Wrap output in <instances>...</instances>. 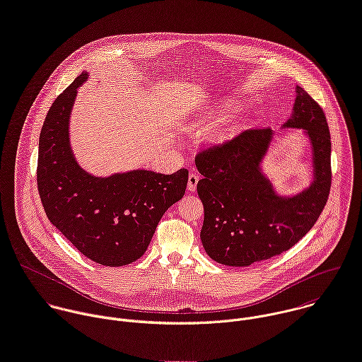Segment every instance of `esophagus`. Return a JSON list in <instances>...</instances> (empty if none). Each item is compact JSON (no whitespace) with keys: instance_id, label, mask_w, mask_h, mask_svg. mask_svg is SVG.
Here are the masks:
<instances>
[{"instance_id":"1","label":"esophagus","mask_w":362,"mask_h":362,"mask_svg":"<svg viewBox=\"0 0 362 362\" xmlns=\"http://www.w3.org/2000/svg\"><path fill=\"white\" fill-rule=\"evenodd\" d=\"M197 182H199V175L196 172H192L187 179V190L194 192L197 187Z\"/></svg>"}]
</instances>
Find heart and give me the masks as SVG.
I'll list each match as a JSON object with an SVG mask.
<instances>
[{"label": "heart", "mask_w": 362, "mask_h": 362, "mask_svg": "<svg viewBox=\"0 0 362 362\" xmlns=\"http://www.w3.org/2000/svg\"><path fill=\"white\" fill-rule=\"evenodd\" d=\"M235 102L234 100H223L218 103V106L211 112V116L209 117L210 120H216V119H223L226 116H228L234 109H235Z\"/></svg>", "instance_id": "b5f03b06"}]
</instances>
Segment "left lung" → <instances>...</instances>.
<instances>
[{"mask_svg": "<svg viewBox=\"0 0 362 362\" xmlns=\"http://www.w3.org/2000/svg\"><path fill=\"white\" fill-rule=\"evenodd\" d=\"M281 128L303 129L311 145L313 180L296 194H280L263 170L276 136L272 129L246 131L196 156L203 176L202 245L214 262L247 267L291 249L320 217L331 187V138L320 105L296 86L291 116Z\"/></svg>", "mask_w": 362, "mask_h": 362, "instance_id": "obj_1", "label": "left lung"}]
</instances>
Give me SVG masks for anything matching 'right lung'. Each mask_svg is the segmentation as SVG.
<instances>
[{"instance_id": "1", "label": "right lung", "mask_w": 362, "mask_h": 362, "mask_svg": "<svg viewBox=\"0 0 362 362\" xmlns=\"http://www.w3.org/2000/svg\"><path fill=\"white\" fill-rule=\"evenodd\" d=\"M82 72L54 100L40 135L37 182L49 221L88 259L127 266L142 257L165 211L185 194L187 169L173 175L136 169L99 177L71 148L69 120Z\"/></svg>"}]
</instances>
